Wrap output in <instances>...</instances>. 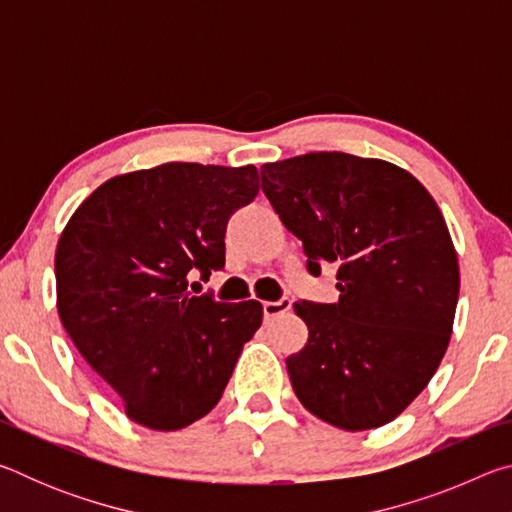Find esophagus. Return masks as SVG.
Listing matches in <instances>:
<instances>
[{
    "instance_id": "obj_1",
    "label": "esophagus",
    "mask_w": 512,
    "mask_h": 512,
    "mask_svg": "<svg viewBox=\"0 0 512 512\" xmlns=\"http://www.w3.org/2000/svg\"><path fill=\"white\" fill-rule=\"evenodd\" d=\"M289 309H291V298H282L277 302H264V318L275 320V318H280L282 314H287Z\"/></svg>"
}]
</instances>
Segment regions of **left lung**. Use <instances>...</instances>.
<instances>
[{
    "label": "left lung",
    "instance_id": "left-lung-1",
    "mask_svg": "<svg viewBox=\"0 0 512 512\" xmlns=\"http://www.w3.org/2000/svg\"><path fill=\"white\" fill-rule=\"evenodd\" d=\"M262 189L307 253L334 264L339 300L296 302L309 327L287 357L309 413L345 431L395 420L443 361L461 289L445 216L393 162L318 151L262 167Z\"/></svg>",
    "mask_w": 512,
    "mask_h": 512
}]
</instances>
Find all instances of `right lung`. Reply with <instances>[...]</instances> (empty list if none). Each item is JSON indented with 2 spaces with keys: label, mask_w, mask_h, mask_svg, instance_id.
Wrapping results in <instances>:
<instances>
[{
  "label": "right lung",
  "mask_w": 512,
  "mask_h": 512,
  "mask_svg": "<svg viewBox=\"0 0 512 512\" xmlns=\"http://www.w3.org/2000/svg\"><path fill=\"white\" fill-rule=\"evenodd\" d=\"M257 192L253 164L167 162L106 180L60 232V323L146 429L178 431L210 413L262 325V302L187 289L194 268H223L225 225Z\"/></svg>",
  "instance_id": "1"
}]
</instances>
